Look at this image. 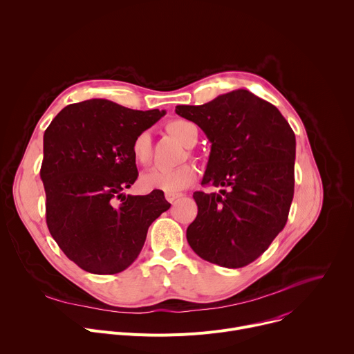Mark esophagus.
<instances>
[{
    "label": "esophagus",
    "mask_w": 354,
    "mask_h": 354,
    "mask_svg": "<svg viewBox=\"0 0 354 354\" xmlns=\"http://www.w3.org/2000/svg\"><path fill=\"white\" fill-rule=\"evenodd\" d=\"M179 197H182L180 193H167V194H165V198L169 201V203H174V201H175L176 198H179Z\"/></svg>",
    "instance_id": "obj_1"
}]
</instances>
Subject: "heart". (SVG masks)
I'll return each mask as SVG.
<instances>
[{"instance_id":"1","label":"heart","mask_w":354,"mask_h":354,"mask_svg":"<svg viewBox=\"0 0 354 354\" xmlns=\"http://www.w3.org/2000/svg\"><path fill=\"white\" fill-rule=\"evenodd\" d=\"M167 130L185 147H193L197 141V127L183 119L168 122ZM131 156L140 165H147L151 160V136L148 131L138 133L131 141ZM197 178V169L192 164L176 168L156 167L141 175L140 185L145 190H162L165 193H179L190 187Z\"/></svg>"}]
</instances>
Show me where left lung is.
<instances>
[{
    "label": "left lung",
    "mask_w": 354,
    "mask_h": 354,
    "mask_svg": "<svg viewBox=\"0 0 354 354\" xmlns=\"http://www.w3.org/2000/svg\"><path fill=\"white\" fill-rule=\"evenodd\" d=\"M212 142L201 185L194 192L197 217L186 238L210 263L236 269L258 259L284 228L294 196L295 136L276 106L236 89L212 102L179 105Z\"/></svg>",
    "instance_id": "1"
}]
</instances>
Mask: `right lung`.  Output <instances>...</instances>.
I'll return each mask as SVG.
<instances>
[{"label":"right lung","mask_w":354,"mask_h":354,"mask_svg":"<svg viewBox=\"0 0 354 354\" xmlns=\"http://www.w3.org/2000/svg\"><path fill=\"white\" fill-rule=\"evenodd\" d=\"M164 115L89 99L66 106L46 129L40 178L47 228L82 270L115 274L127 269L151 223L171 207L162 190L123 194L138 176L133 138Z\"/></svg>","instance_id":"obj_1"}]
</instances>
